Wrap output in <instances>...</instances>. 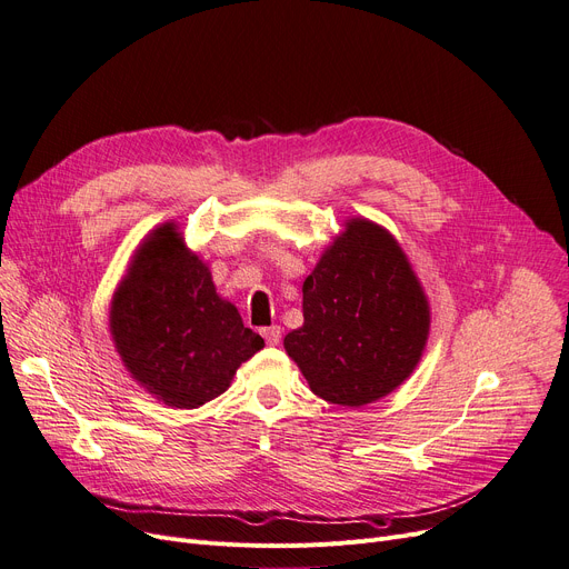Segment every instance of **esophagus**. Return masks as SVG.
Segmentation results:
<instances>
[{
  "label": "esophagus",
  "instance_id": "esophagus-1",
  "mask_svg": "<svg viewBox=\"0 0 569 569\" xmlns=\"http://www.w3.org/2000/svg\"><path fill=\"white\" fill-rule=\"evenodd\" d=\"M261 336H263L266 345H280L282 329L280 327H268V329H261Z\"/></svg>",
  "mask_w": 569,
  "mask_h": 569
}]
</instances>
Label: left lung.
I'll return each instance as SVG.
<instances>
[{"instance_id":"1","label":"left lung","mask_w":569,"mask_h":569,"mask_svg":"<svg viewBox=\"0 0 569 569\" xmlns=\"http://www.w3.org/2000/svg\"><path fill=\"white\" fill-rule=\"evenodd\" d=\"M428 333V296L400 242L349 218L303 282V327L284 349L315 396L363 408L408 380Z\"/></svg>"}]
</instances>
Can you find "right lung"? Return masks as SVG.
Masks as SVG:
<instances>
[{
	"label": "right lung",
	"mask_w": 569,
	"mask_h": 569,
	"mask_svg": "<svg viewBox=\"0 0 569 569\" xmlns=\"http://www.w3.org/2000/svg\"><path fill=\"white\" fill-rule=\"evenodd\" d=\"M108 329L131 380L178 410H194L231 387L263 338L218 293L208 263L176 222L154 227L133 250L113 291Z\"/></svg>",
	"instance_id": "right-lung-1"
}]
</instances>
